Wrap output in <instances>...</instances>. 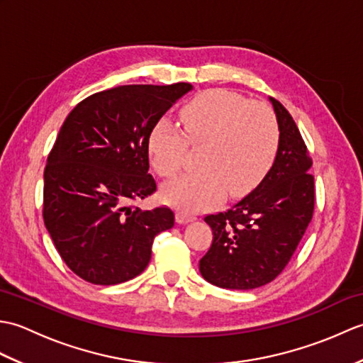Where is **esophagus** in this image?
<instances>
[{"label":"esophagus","mask_w":363,"mask_h":363,"mask_svg":"<svg viewBox=\"0 0 363 363\" xmlns=\"http://www.w3.org/2000/svg\"><path fill=\"white\" fill-rule=\"evenodd\" d=\"M176 221L179 223V225H187V223L195 221V217H194V215L186 213V212H177L176 213Z\"/></svg>","instance_id":"34e87169"}]
</instances>
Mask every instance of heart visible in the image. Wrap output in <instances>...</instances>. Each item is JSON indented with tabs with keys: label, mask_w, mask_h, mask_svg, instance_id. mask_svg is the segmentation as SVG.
Wrapping results in <instances>:
<instances>
[{
	"label": "heart",
	"mask_w": 363,
	"mask_h": 363,
	"mask_svg": "<svg viewBox=\"0 0 363 363\" xmlns=\"http://www.w3.org/2000/svg\"><path fill=\"white\" fill-rule=\"evenodd\" d=\"M181 129L160 118L150 130L148 152L156 172L174 176L184 167L187 145L199 146L191 173L167 182L164 201L186 212L218 203L228 191L238 196L256 187L279 148V123L264 103L226 90H207L179 111Z\"/></svg>",
	"instance_id": "1"
}]
</instances>
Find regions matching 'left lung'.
<instances>
[{
    "label": "left lung",
    "instance_id": "obj_1",
    "mask_svg": "<svg viewBox=\"0 0 363 363\" xmlns=\"http://www.w3.org/2000/svg\"><path fill=\"white\" fill-rule=\"evenodd\" d=\"M269 103L281 133L272 168L230 209L204 218L213 240L199 260V272L221 289L251 290L272 282L289 264L313 215L307 146L289 111L274 98Z\"/></svg>",
    "mask_w": 363,
    "mask_h": 363
}]
</instances>
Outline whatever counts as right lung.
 <instances>
[{
  "instance_id": "obj_1",
  "label": "right lung",
  "mask_w": 363,
  "mask_h": 363,
  "mask_svg": "<svg viewBox=\"0 0 363 363\" xmlns=\"http://www.w3.org/2000/svg\"><path fill=\"white\" fill-rule=\"evenodd\" d=\"M190 90L187 82L120 86L86 98L65 118L45 167L43 220L60 257L84 281L133 279L150 264L154 237L173 228L168 207L130 203L156 191L150 130Z\"/></svg>"
}]
</instances>
